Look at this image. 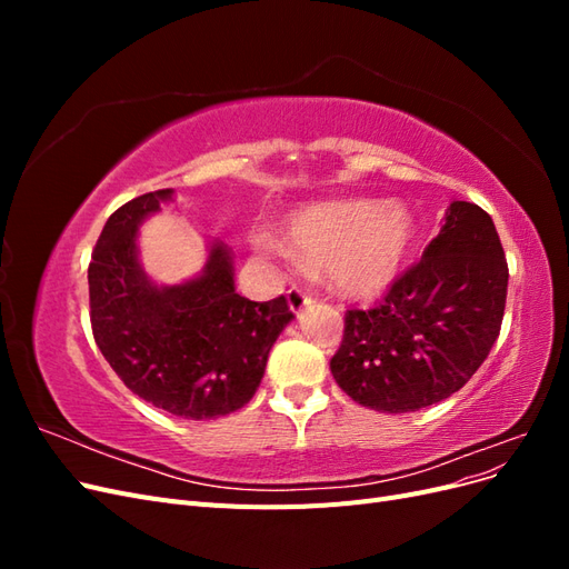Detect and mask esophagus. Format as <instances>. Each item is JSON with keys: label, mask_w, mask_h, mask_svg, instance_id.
I'll use <instances>...</instances> for the list:
<instances>
[{"label": "esophagus", "mask_w": 569, "mask_h": 569, "mask_svg": "<svg viewBox=\"0 0 569 569\" xmlns=\"http://www.w3.org/2000/svg\"><path fill=\"white\" fill-rule=\"evenodd\" d=\"M287 299H289V308L295 313H301L306 306H311L313 303V295L308 289H303V287H291L289 291H287Z\"/></svg>", "instance_id": "1"}]
</instances>
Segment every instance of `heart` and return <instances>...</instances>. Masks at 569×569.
Listing matches in <instances>:
<instances>
[{
  "instance_id": "b5f03b06",
  "label": "heart",
  "mask_w": 569,
  "mask_h": 569,
  "mask_svg": "<svg viewBox=\"0 0 569 569\" xmlns=\"http://www.w3.org/2000/svg\"><path fill=\"white\" fill-rule=\"evenodd\" d=\"M416 218L399 201L339 199L308 206L287 222L299 263L325 270L337 291L353 299L380 297L399 280L416 247ZM261 244L270 249L268 239Z\"/></svg>"
}]
</instances>
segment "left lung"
Wrapping results in <instances>:
<instances>
[{
	"mask_svg": "<svg viewBox=\"0 0 569 569\" xmlns=\"http://www.w3.org/2000/svg\"><path fill=\"white\" fill-rule=\"evenodd\" d=\"M508 261L491 216L453 201L422 258L377 306L343 313L330 360L337 385L360 406L412 412L449 399L485 363L501 332Z\"/></svg>",
	"mask_w": 569,
	"mask_h": 569,
	"instance_id": "left-lung-1",
	"label": "left lung"
}]
</instances>
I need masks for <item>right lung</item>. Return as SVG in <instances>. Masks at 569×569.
<instances>
[{
    "label": "right lung",
    "instance_id": "right-lung-1",
    "mask_svg": "<svg viewBox=\"0 0 569 569\" xmlns=\"http://www.w3.org/2000/svg\"><path fill=\"white\" fill-rule=\"evenodd\" d=\"M170 189L111 213L88 268L90 322L99 351L123 385L187 420L228 416L251 401L268 353L295 318L287 297L249 301L234 291L232 256L213 244L199 278L157 287L137 263V226Z\"/></svg>",
    "mask_w": 569,
    "mask_h": 569
}]
</instances>
